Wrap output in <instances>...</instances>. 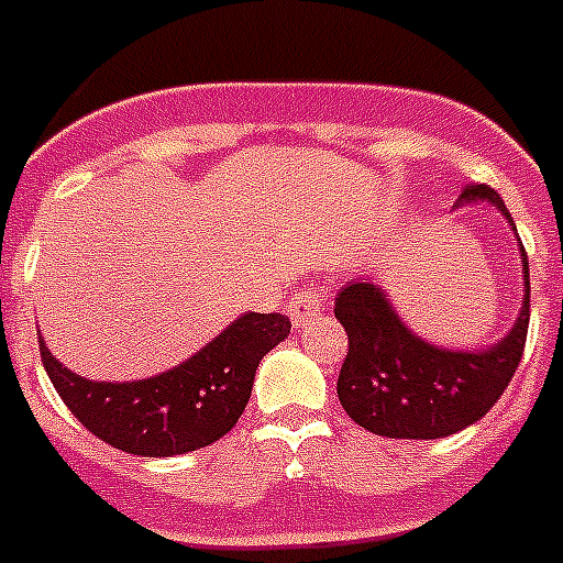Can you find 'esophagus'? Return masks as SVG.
<instances>
[{"label":"esophagus","mask_w":563,"mask_h":563,"mask_svg":"<svg viewBox=\"0 0 563 563\" xmlns=\"http://www.w3.org/2000/svg\"><path fill=\"white\" fill-rule=\"evenodd\" d=\"M327 310V292L318 285H307L290 298L287 305V316H290L292 327H305L310 324L312 318L321 316Z\"/></svg>","instance_id":"34e87169"}]
</instances>
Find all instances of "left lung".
<instances>
[{
	"mask_svg": "<svg viewBox=\"0 0 563 563\" xmlns=\"http://www.w3.org/2000/svg\"><path fill=\"white\" fill-rule=\"evenodd\" d=\"M462 200H487L514 225L490 186H467ZM519 321L505 341L485 352H451L420 341L402 324L380 287L350 282L335 298V318L350 350L338 375V400L372 434L395 440H437L474 426L494 409L525 355L530 324V276Z\"/></svg>",
	"mask_w": 563,
	"mask_h": 563,
	"instance_id": "1",
	"label": "left lung"
}]
</instances>
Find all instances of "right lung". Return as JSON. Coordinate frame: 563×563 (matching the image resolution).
Wrapping results in <instances>:
<instances>
[{
  "mask_svg": "<svg viewBox=\"0 0 563 563\" xmlns=\"http://www.w3.org/2000/svg\"><path fill=\"white\" fill-rule=\"evenodd\" d=\"M290 335L282 312H247L177 369L148 380L96 383L64 369L38 338L58 397L84 429L134 456H174L206 449L236 426L258 361Z\"/></svg>",
  "mask_w": 563,
  "mask_h": 563,
  "instance_id": "right-lung-1",
  "label": "right lung"
}]
</instances>
